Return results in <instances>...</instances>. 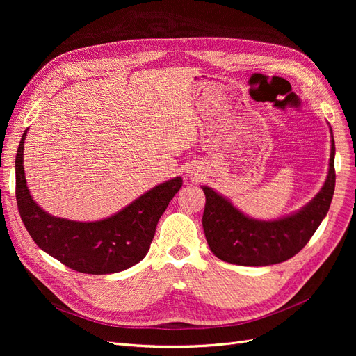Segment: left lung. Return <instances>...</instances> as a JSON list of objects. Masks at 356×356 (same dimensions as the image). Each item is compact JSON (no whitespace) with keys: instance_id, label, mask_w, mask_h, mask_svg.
Here are the masks:
<instances>
[{"instance_id":"obj_1","label":"left lung","mask_w":356,"mask_h":356,"mask_svg":"<svg viewBox=\"0 0 356 356\" xmlns=\"http://www.w3.org/2000/svg\"><path fill=\"white\" fill-rule=\"evenodd\" d=\"M332 134V128H330ZM334 140L329 159V173L321 192L298 212L275 220H257L208 186L203 211V231L211 251L222 261L236 266H273L300 251L326 216L334 192Z\"/></svg>"}]
</instances>
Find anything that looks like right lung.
<instances>
[{
  "mask_svg": "<svg viewBox=\"0 0 356 356\" xmlns=\"http://www.w3.org/2000/svg\"><path fill=\"white\" fill-rule=\"evenodd\" d=\"M27 129L15 157V197L26 229L39 248L66 267L85 274L120 273L147 255L160 216L181 188V177L167 180L118 213L97 222L56 218L37 204L27 189L23 153Z\"/></svg>",
  "mask_w": 356,
  "mask_h": 356,
  "instance_id": "1",
  "label": "right lung"
}]
</instances>
